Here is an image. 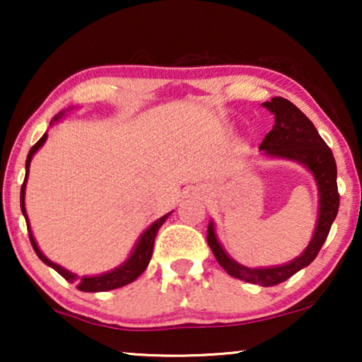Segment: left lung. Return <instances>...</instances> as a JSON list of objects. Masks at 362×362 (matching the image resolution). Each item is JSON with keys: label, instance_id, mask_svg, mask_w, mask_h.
<instances>
[{"label": "left lung", "instance_id": "8db88e82", "mask_svg": "<svg viewBox=\"0 0 362 362\" xmlns=\"http://www.w3.org/2000/svg\"><path fill=\"white\" fill-rule=\"evenodd\" d=\"M262 107L275 115V125L262 141V155L269 158L290 160L305 166L315 177L318 187V219L310 244L293 260L281 265L250 269L235 262L227 254L216 234L214 221L207 227V244L216 260L234 279L249 281L260 286H274L288 280L291 275L308 267L316 259L329 234L331 224L339 209L338 185H336V161L333 151L316 132L310 118L286 98L274 97Z\"/></svg>", "mask_w": 362, "mask_h": 362}]
</instances>
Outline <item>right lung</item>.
Instances as JSON below:
<instances>
[{"mask_svg": "<svg viewBox=\"0 0 362 362\" xmlns=\"http://www.w3.org/2000/svg\"><path fill=\"white\" fill-rule=\"evenodd\" d=\"M66 112H61L59 115H56L51 120V125L54 123L61 120V117L64 115ZM47 140V133H44L41 136V140H39L36 145H34L31 150L28 153V158H26V176H24V182L21 186V211H23V216L24 219H26V224H28V230H29V240H31L33 244V249L36 252L39 259H41L44 264L51 267L57 272L59 275H62L64 279H66L69 284H76L77 288L81 291H108V290H115V288H120V286H125L128 284H132V281H135L138 276H140L143 272L146 270L148 264H150L151 260V255H153V245H155V237L158 234V230H160V227L165 224L168 217L171 216V212H168L160 219H156L153 224L148 227V229L143 232L140 235V239L136 240L135 247H133V250L130 252V255H128V259L120 264L115 269L108 270V272H103V274H98V275H77V274H72L71 270L64 269L59 264H54L52 260H49L46 255L42 254L41 249H39L36 239H34L33 235V230H31V226H29V219H28V214H26V206H24V197H26V182H28V176H29V166H31V160L33 156L36 155L39 148H41L44 143Z\"/></svg>", "mask_w": 362, "mask_h": 362, "instance_id": "right-lung-1", "label": "right lung"}]
</instances>
